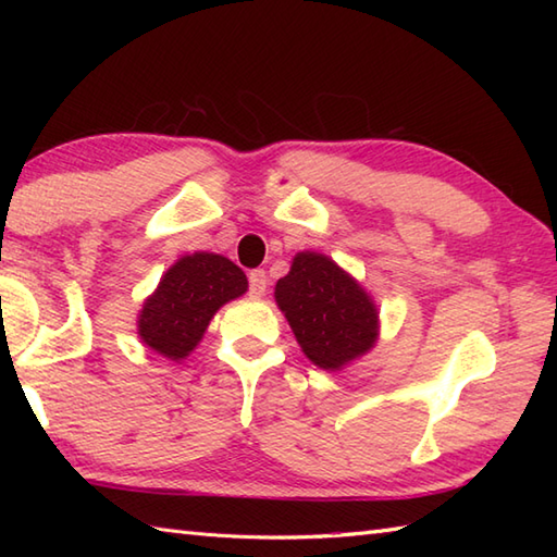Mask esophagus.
<instances>
[{"label": "esophagus", "mask_w": 557, "mask_h": 557, "mask_svg": "<svg viewBox=\"0 0 557 557\" xmlns=\"http://www.w3.org/2000/svg\"><path fill=\"white\" fill-rule=\"evenodd\" d=\"M268 289V275L265 270H253L251 275H248V292H251V297H263Z\"/></svg>", "instance_id": "1"}]
</instances>
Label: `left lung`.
I'll use <instances>...</instances> for the list:
<instances>
[{
    "label": "left lung",
    "instance_id": "8db88e82",
    "mask_svg": "<svg viewBox=\"0 0 557 557\" xmlns=\"http://www.w3.org/2000/svg\"><path fill=\"white\" fill-rule=\"evenodd\" d=\"M275 304L306 359L323 371L347 369L381 337V311L373 297L325 253L294 256L289 272L275 285Z\"/></svg>",
    "mask_w": 557,
    "mask_h": 557
}]
</instances>
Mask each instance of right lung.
I'll list each match as a JSON object with an SVG mask.
<instances>
[{
  "label": "right lung",
  "instance_id": "right-lung-1",
  "mask_svg": "<svg viewBox=\"0 0 557 557\" xmlns=\"http://www.w3.org/2000/svg\"><path fill=\"white\" fill-rule=\"evenodd\" d=\"M248 280L230 258L210 251L186 253L164 270L156 292L138 311V337L170 361L191 354L224 304L244 297Z\"/></svg>",
  "mask_w": 557,
  "mask_h": 557
}]
</instances>
